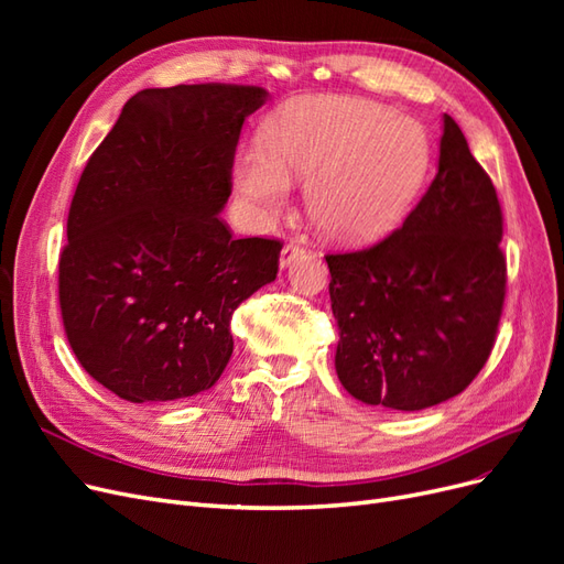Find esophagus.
<instances>
[{
	"mask_svg": "<svg viewBox=\"0 0 564 564\" xmlns=\"http://www.w3.org/2000/svg\"><path fill=\"white\" fill-rule=\"evenodd\" d=\"M301 256H305V249L301 245H296V242H289V245H284V249L280 253V265L289 268L294 261H299Z\"/></svg>",
	"mask_w": 564,
	"mask_h": 564,
	"instance_id": "34e87169",
	"label": "esophagus"
}]
</instances>
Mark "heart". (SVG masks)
Masks as SVG:
<instances>
[{
  "label": "heart",
  "mask_w": 564,
  "mask_h": 564,
  "mask_svg": "<svg viewBox=\"0 0 564 564\" xmlns=\"http://www.w3.org/2000/svg\"><path fill=\"white\" fill-rule=\"evenodd\" d=\"M431 172L425 129L390 108L355 96L286 104L265 143L235 160V187L265 220L292 202V178L308 183L315 228L336 242L365 245L395 228Z\"/></svg>",
  "instance_id": "heart-1"
}]
</instances>
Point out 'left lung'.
Returning <instances> with one entry per match:
<instances>
[{"mask_svg":"<svg viewBox=\"0 0 564 564\" xmlns=\"http://www.w3.org/2000/svg\"><path fill=\"white\" fill-rule=\"evenodd\" d=\"M501 204L449 115L437 174L402 228L327 253L336 373L355 400L419 412L464 392L497 338L506 296Z\"/></svg>","mask_w":564,"mask_h":564,"instance_id":"left-lung-1","label":"left lung"}]
</instances>
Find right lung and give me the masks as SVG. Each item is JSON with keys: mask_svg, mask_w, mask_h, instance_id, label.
<instances>
[{"mask_svg": "<svg viewBox=\"0 0 564 564\" xmlns=\"http://www.w3.org/2000/svg\"><path fill=\"white\" fill-rule=\"evenodd\" d=\"M261 87L178 84L127 100L67 214L58 301L91 379L135 404L209 390L232 355L237 305L278 278L280 240H235L230 197Z\"/></svg>", "mask_w": 564, "mask_h": 564, "instance_id": "1", "label": "right lung"}]
</instances>
